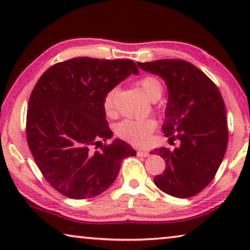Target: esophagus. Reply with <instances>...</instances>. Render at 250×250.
<instances>
[{
	"label": "esophagus",
	"instance_id": "esophagus-1",
	"mask_svg": "<svg viewBox=\"0 0 250 250\" xmlns=\"http://www.w3.org/2000/svg\"><path fill=\"white\" fill-rule=\"evenodd\" d=\"M138 155L139 156H145V158H146V156H149L150 155V153H149V151H146V150H138Z\"/></svg>",
	"mask_w": 250,
	"mask_h": 250
}]
</instances>
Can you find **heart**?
<instances>
[{
  "label": "heart",
  "mask_w": 250,
  "mask_h": 250,
  "mask_svg": "<svg viewBox=\"0 0 250 250\" xmlns=\"http://www.w3.org/2000/svg\"><path fill=\"white\" fill-rule=\"evenodd\" d=\"M143 94L146 98L151 101H156L161 98L163 94V86L160 80L152 76H146L139 80ZM117 88L110 90L104 97V108L108 116H113L116 113V97ZM156 128V121L154 119H142V120H132L125 119L122 120L116 125V134L124 140L133 143V145L142 146L149 140L151 133Z\"/></svg>",
  "instance_id": "1"
}]
</instances>
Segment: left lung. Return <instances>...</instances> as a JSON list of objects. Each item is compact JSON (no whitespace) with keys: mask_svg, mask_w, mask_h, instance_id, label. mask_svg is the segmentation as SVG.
<instances>
[{"mask_svg":"<svg viewBox=\"0 0 250 250\" xmlns=\"http://www.w3.org/2000/svg\"><path fill=\"white\" fill-rule=\"evenodd\" d=\"M138 66L166 82L168 98L162 130L170 140H180L174 150L153 151L167 164L154 183L171 196L196 195L214 179L226 152L228 129L221 92L202 70L182 59H159Z\"/></svg>","mask_w":250,"mask_h":250,"instance_id":"left-lung-1","label":"left lung"}]
</instances>
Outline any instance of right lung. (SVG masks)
Segmentation results:
<instances>
[{
  "mask_svg": "<svg viewBox=\"0 0 250 250\" xmlns=\"http://www.w3.org/2000/svg\"><path fill=\"white\" fill-rule=\"evenodd\" d=\"M130 74H139L130 59L77 57L50 67L34 87L27 143L45 180L62 195L74 200L99 195L115 182L121 161L137 154L120 139L94 151L113 135L104 97Z\"/></svg>",
  "mask_w": 250,
  "mask_h": 250,
  "instance_id": "add662e5",
  "label": "right lung"
}]
</instances>
